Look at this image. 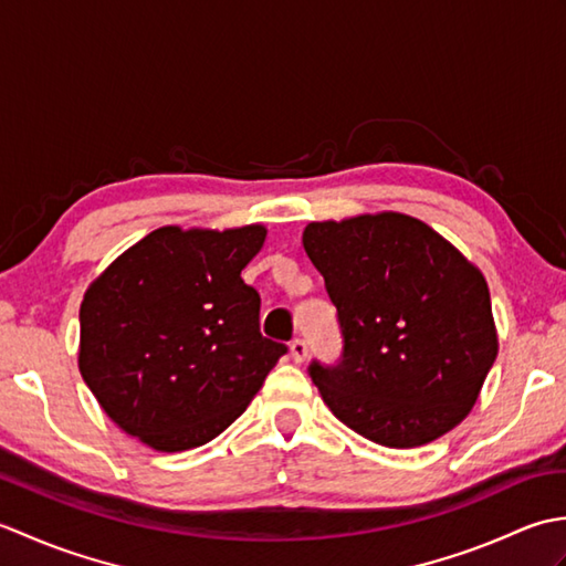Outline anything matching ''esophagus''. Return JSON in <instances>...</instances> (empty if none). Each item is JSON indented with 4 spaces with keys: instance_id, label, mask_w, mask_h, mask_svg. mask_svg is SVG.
Here are the masks:
<instances>
[{
    "instance_id": "1",
    "label": "esophagus",
    "mask_w": 566,
    "mask_h": 566,
    "mask_svg": "<svg viewBox=\"0 0 566 566\" xmlns=\"http://www.w3.org/2000/svg\"><path fill=\"white\" fill-rule=\"evenodd\" d=\"M290 353H292L294 363L302 365V363H306V357H308V347H306L304 340H294V343L290 345Z\"/></svg>"
}]
</instances>
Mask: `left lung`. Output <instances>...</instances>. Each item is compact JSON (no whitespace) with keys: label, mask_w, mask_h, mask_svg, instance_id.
I'll use <instances>...</instances> for the list:
<instances>
[{"label":"left lung","mask_w":566,"mask_h":566,"mask_svg":"<svg viewBox=\"0 0 566 566\" xmlns=\"http://www.w3.org/2000/svg\"><path fill=\"white\" fill-rule=\"evenodd\" d=\"M302 243L345 338L338 367L311 365L333 416L396 450L460 426L499 355L482 270L399 211L311 221Z\"/></svg>","instance_id":"obj_1"}]
</instances>
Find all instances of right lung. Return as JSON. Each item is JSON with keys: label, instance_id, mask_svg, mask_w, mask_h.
I'll return each instance as SVG.
<instances>
[{"label": "right lung", "instance_id": "obj_1", "mask_svg": "<svg viewBox=\"0 0 566 566\" xmlns=\"http://www.w3.org/2000/svg\"><path fill=\"white\" fill-rule=\"evenodd\" d=\"M268 228L163 226L84 292L77 367L104 413L158 452L213 440L255 399L286 347L260 335L243 282Z\"/></svg>", "mask_w": 566, "mask_h": 566}]
</instances>
